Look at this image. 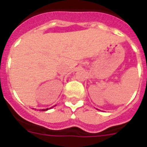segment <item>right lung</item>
<instances>
[{
    "instance_id": "obj_1",
    "label": "right lung",
    "mask_w": 147,
    "mask_h": 147,
    "mask_svg": "<svg viewBox=\"0 0 147 147\" xmlns=\"http://www.w3.org/2000/svg\"><path fill=\"white\" fill-rule=\"evenodd\" d=\"M51 108H52V107H51ZM47 110H48V109H41V111H47Z\"/></svg>"
}]
</instances>
